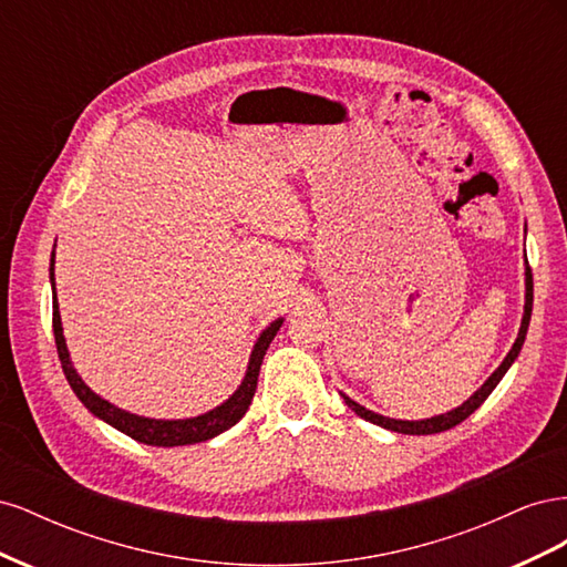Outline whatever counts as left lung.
Masks as SVG:
<instances>
[{
    "mask_svg": "<svg viewBox=\"0 0 567 567\" xmlns=\"http://www.w3.org/2000/svg\"><path fill=\"white\" fill-rule=\"evenodd\" d=\"M529 317H532V271H529V265L525 267V312H523V321H520V331H518V338L516 342H513V348L508 350V354L504 357V362L499 364V369H496L489 379L480 385L471 398L463 402L461 406L447 411V414H440V416H431V419H421V421H402V419H390V416H383V414H375V411L357 404L354 400H350L346 392H340V398L346 400V404L354 411V414L359 419H364L369 423H375L385 427V431H394V433H402V435H435V433H442V431H450V427L458 425L461 421H466L473 411L483 404L492 390L499 385V381L506 375V371L511 369V364L516 362L520 350H523V342H525V336H527V326H529Z\"/></svg>",
    "mask_w": 567,
    "mask_h": 567,
    "instance_id": "8db88e82",
    "label": "left lung"
}]
</instances>
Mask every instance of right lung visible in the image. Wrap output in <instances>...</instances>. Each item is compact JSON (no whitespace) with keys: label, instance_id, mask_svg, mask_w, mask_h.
Instances as JSON below:
<instances>
[{"label":"right lung","instance_id":"1","mask_svg":"<svg viewBox=\"0 0 567 567\" xmlns=\"http://www.w3.org/2000/svg\"><path fill=\"white\" fill-rule=\"evenodd\" d=\"M49 281H51V302H54V338H56V350H59L63 373H65L68 383H71L73 392L78 394V400L87 406L96 419L113 425L115 431L130 435L136 442L151 444V447H182V444H196V442L213 440L219 433L229 431L231 425H236L246 416V411L252 402V394L257 390V375H260L262 359L267 354L269 342L281 329L284 317L274 319L260 333V338H257L255 348L250 352V359H248V369H246L244 381L236 388V392L229 400H225L219 406L205 411V414L194 416V419H175V421L146 419V416L130 414V411L111 404L109 400L101 398V394H96L87 383L80 379V373L75 371V367L71 362V352H68L65 338H63L61 312H59V300H56V281H54V252H51Z\"/></svg>","mask_w":567,"mask_h":567}]
</instances>
